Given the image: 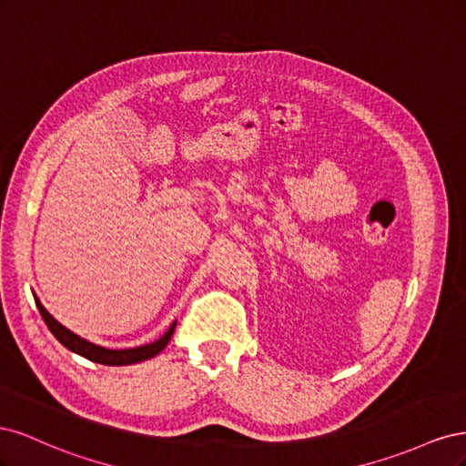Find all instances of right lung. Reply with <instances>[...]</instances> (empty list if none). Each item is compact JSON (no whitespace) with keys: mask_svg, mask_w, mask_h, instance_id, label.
<instances>
[{"mask_svg":"<svg viewBox=\"0 0 466 466\" xmlns=\"http://www.w3.org/2000/svg\"><path fill=\"white\" fill-rule=\"evenodd\" d=\"M35 301H36V307H38L42 319H45V322H46V327L56 336V340H58L60 344H64L67 350L76 351V354L87 358V360H91L95 363H103V365H130V363H139V361H146V360L155 358L168 344V340H171V336H173L175 327H177V322H173L171 329H168L159 338V340H155V342L146 344V346L132 348V350H106V348L95 346V344H91L87 340H83V338H79L72 330H67L66 327H62V324L56 320L46 311L45 307L40 305V301L36 298H35Z\"/></svg>","mask_w":466,"mask_h":466,"instance_id":"obj_1","label":"right lung"}]
</instances>
